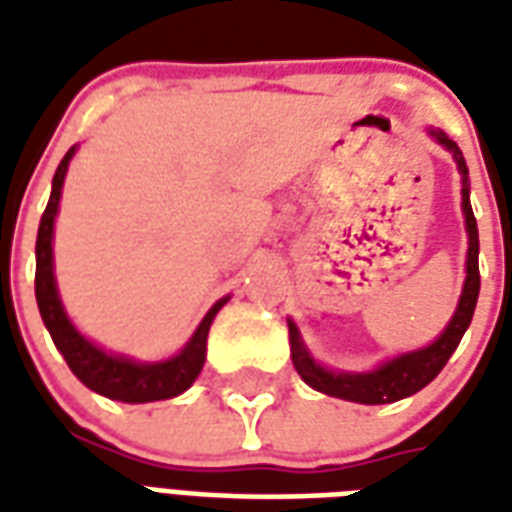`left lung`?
Segmentation results:
<instances>
[{"instance_id": "obj_1", "label": "left lung", "mask_w": 512, "mask_h": 512, "mask_svg": "<svg viewBox=\"0 0 512 512\" xmlns=\"http://www.w3.org/2000/svg\"><path fill=\"white\" fill-rule=\"evenodd\" d=\"M433 136L439 139L441 145L455 153L458 169L463 175V216H466V230H469V255H466V282H463L461 301H458V310L452 315L450 326L444 329L436 343H430L422 351H411L386 362L373 373H332V370H323L321 365L312 362V356L307 354V348L301 343L299 329L290 326V356H293V367L299 370V376L318 389L323 395L343 397V400H354V403H367V406H378V403H395L403 397L414 395L422 386H428L433 378L439 376L441 367L447 365V359L452 351L461 343L463 332L469 329L472 323L474 307H477V293H480V266H477V255H480V238H477V219L472 213V202H469V186H466V161H463L458 145L447 139L439 131H433Z\"/></svg>"}]
</instances>
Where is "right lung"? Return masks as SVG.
Wrapping results in <instances>:
<instances>
[{"mask_svg":"<svg viewBox=\"0 0 512 512\" xmlns=\"http://www.w3.org/2000/svg\"><path fill=\"white\" fill-rule=\"evenodd\" d=\"M71 147L60 167L54 172V183H51V197L46 211L40 216L38 227V244H35V299H38L40 318L49 329L51 340L60 348L65 362L73 370V376L79 378L84 386H90L93 392L112 400H123V403H150V400H167L180 392H186L194 378L200 376L202 362H205V340H208V329H211L216 312L222 310L227 299L216 301L211 312L202 318L200 329L194 332L189 345L172 356L167 362L158 365H136L131 359L123 356L104 354L101 348L87 343L82 334L73 329L68 315L62 310L60 296H57V285H54V263H51V235H54V216H57V205H60V191L65 172H68V161H71Z\"/></svg>","mask_w":512,"mask_h":512,"instance_id":"add662e5","label":"right lung"}]
</instances>
